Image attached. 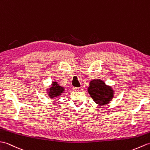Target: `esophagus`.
<instances>
[{
	"instance_id": "esophagus-1",
	"label": "esophagus",
	"mask_w": 150,
	"mask_h": 150,
	"mask_svg": "<svg viewBox=\"0 0 150 150\" xmlns=\"http://www.w3.org/2000/svg\"><path fill=\"white\" fill-rule=\"evenodd\" d=\"M81 90V88H76V87L73 88V91H80Z\"/></svg>"
}]
</instances>
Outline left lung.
<instances>
[{"mask_svg":"<svg viewBox=\"0 0 150 150\" xmlns=\"http://www.w3.org/2000/svg\"><path fill=\"white\" fill-rule=\"evenodd\" d=\"M92 99L100 105L110 103L113 97V90L105 84L101 80H93L90 82L88 90Z\"/></svg>","mask_w":150,"mask_h":150,"instance_id":"8db88e82","label":"left lung"}]
</instances>
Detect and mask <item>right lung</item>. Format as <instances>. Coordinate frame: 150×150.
I'll return each instance as SVG.
<instances>
[{
  "mask_svg": "<svg viewBox=\"0 0 150 150\" xmlns=\"http://www.w3.org/2000/svg\"><path fill=\"white\" fill-rule=\"evenodd\" d=\"M52 86L50 88V91H48V95L51 98H54L56 97H58L59 95H61L64 90V88L60 86L57 84V82H53L52 83Z\"/></svg>",
  "mask_w": 150,
  "mask_h": 150,
  "instance_id": "right-lung-1",
  "label": "right lung"
}]
</instances>
